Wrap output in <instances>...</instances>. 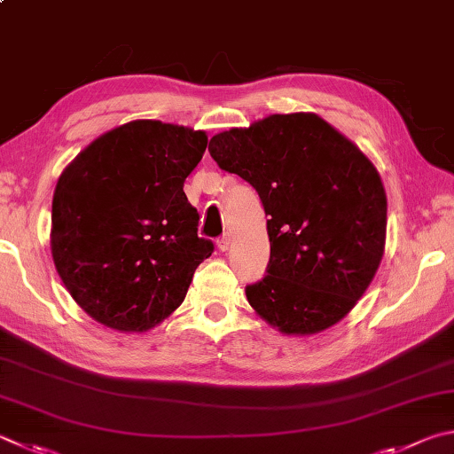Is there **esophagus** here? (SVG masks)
Returning <instances> with one entry per match:
<instances>
[{
  "label": "esophagus",
  "mask_w": 454,
  "mask_h": 454,
  "mask_svg": "<svg viewBox=\"0 0 454 454\" xmlns=\"http://www.w3.org/2000/svg\"><path fill=\"white\" fill-rule=\"evenodd\" d=\"M218 248H220L222 252H226V250L230 248V234H224V236L220 238V240H218Z\"/></svg>",
  "instance_id": "esophagus-1"
}]
</instances>
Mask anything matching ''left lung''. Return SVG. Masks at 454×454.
<instances>
[{"label":"left lung","instance_id":"left-lung-1","mask_svg":"<svg viewBox=\"0 0 454 454\" xmlns=\"http://www.w3.org/2000/svg\"><path fill=\"white\" fill-rule=\"evenodd\" d=\"M208 151L266 210V276L246 286L255 313L287 335L319 333L348 316L385 252L387 196L373 162L313 113L224 130Z\"/></svg>","mask_w":454,"mask_h":454}]
</instances>
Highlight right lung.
Returning <instances> with one entry per match:
<instances>
[{"label":"right lung","mask_w":454,"mask_h":454,"mask_svg":"<svg viewBox=\"0 0 454 454\" xmlns=\"http://www.w3.org/2000/svg\"><path fill=\"white\" fill-rule=\"evenodd\" d=\"M204 130L130 121L95 138L57 180L51 254L81 309L117 332H146L184 301L214 252L184 180Z\"/></svg>","instance_id":"add662e5"}]
</instances>
